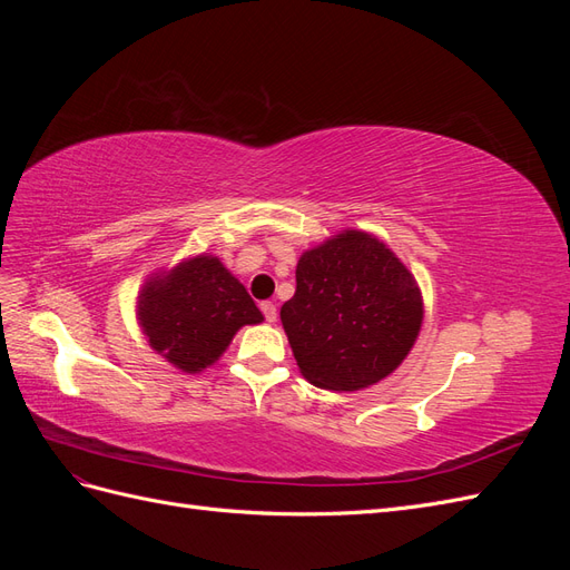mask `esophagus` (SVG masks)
Masks as SVG:
<instances>
[{
    "mask_svg": "<svg viewBox=\"0 0 570 570\" xmlns=\"http://www.w3.org/2000/svg\"><path fill=\"white\" fill-rule=\"evenodd\" d=\"M262 312H264V318H266L268 323L278 321V308H275L273 302H264V304H262Z\"/></svg>",
    "mask_w": 570,
    "mask_h": 570,
    "instance_id": "34e87169",
    "label": "esophagus"
}]
</instances>
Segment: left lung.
Returning a JSON list of instances; mask_svg holds the SVG:
<instances>
[{
  "label": "left lung",
  "mask_w": 570,
  "mask_h": 570,
  "mask_svg": "<svg viewBox=\"0 0 570 570\" xmlns=\"http://www.w3.org/2000/svg\"><path fill=\"white\" fill-rule=\"evenodd\" d=\"M281 321L308 383L354 392L402 364L423 304L413 275L381 239L347 230L302 254Z\"/></svg>",
  "instance_id": "obj_1"
}]
</instances>
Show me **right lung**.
<instances>
[{
	"instance_id": "right-lung-1",
	"label": "right lung",
	"mask_w": 570,
	"mask_h": 570,
	"mask_svg": "<svg viewBox=\"0 0 570 570\" xmlns=\"http://www.w3.org/2000/svg\"><path fill=\"white\" fill-rule=\"evenodd\" d=\"M137 308L151 347L187 373L212 366L239 327L264 321L216 256H197L147 283Z\"/></svg>"
}]
</instances>
